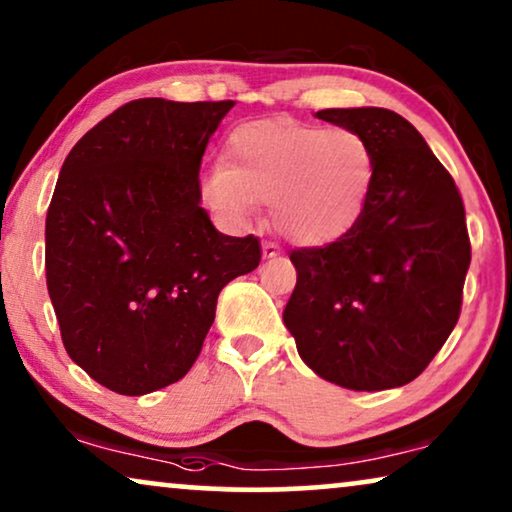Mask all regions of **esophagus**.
I'll return each instance as SVG.
<instances>
[{
	"label": "esophagus",
	"instance_id": "obj_1",
	"mask_svg": "<svg viewBox=\"0 0 512 512\" xmlns=\"http://www.w3.org/2000/svg\"><path fill=\"white\" fill-rule=\"evenodd\" d=\"M279 244L277 242H263V258H275V256H279Z\"/></svg>",
	"mask_w": 512,
	"mask_h": 512
}]
</instances>
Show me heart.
Masks as SVG:
<instances>
[{"label": "heart", "mask_w": 512, "mask_h": 512, "mask_svg": "<svg viewBox=\"0 0 512 512\" xmlns=\"http://www.w3.org/2000/svg\"><path fill=\"white\" fill-rule=\"evenodd\" d=\"M375 163L366 139L347 128L254 121L230 132L226 163L202 177V198L230 223L270 202V219L298 244L347 233L366 207Z\"/></svg>", "instance_id": "obj_1"}]
</instances>
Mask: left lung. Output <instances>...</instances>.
Masks as SVG:
<instances>
[{"mask_svg": "<svg viewBox=\"0 0 512 512\" xmlns=\"http://www.w3.org/2000/svg\"><path fill=\"white\" fill-rule=\"evenodd\" d=\"M317 118L366 139L375 177L347 233L291 251L298 279L284 324L300 359L324 380L354 391L403 387L459 321L471 265L464 202L396 111L324 109Z\"/></svg>", "mask_w": 512, "mask_h": 512, "instance_id": "left-lung-1", "label": "left lung"}]
</instances>
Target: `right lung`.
<instances>
[{"label":"right lung","instance_id":"1","mask_svg":"<svg viewBox=\"0 0 512 512\" xmlns=\"http://www.w3.org/2000/svg\"><path fill=\"white\" fill-rule=\"evenodd\" d=\"M235 107L142 97L69 151L46 214V286L69 359L142 396L198 359L230 279L261 263L258 237L219 233L200 207L209 137Z\"/></svg>","mask_w":512,"mask_h":512}]
</instances>
